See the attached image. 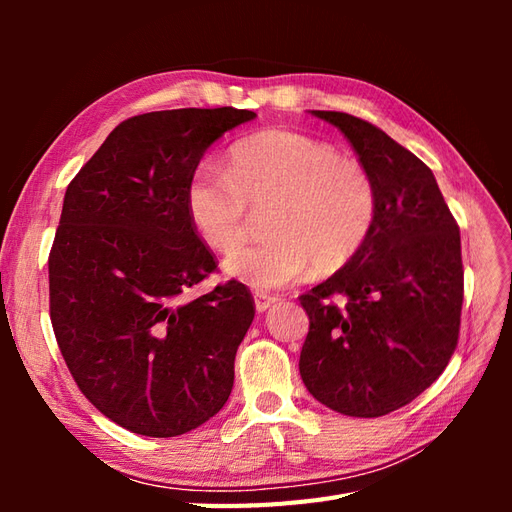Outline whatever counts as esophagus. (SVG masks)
I'll use <instances>...</instances> for the list:
<instances>
[{
  "instance_id": "34e87169",
  "label": "esophagus",
  "mask_w": 512,
  "mask_h": 512,
  "mask_svg": "<svg viewBox=\"0 0 512 512\" xmlns=\"http://www.w3.org/2000/svg\"><path fill=\"white\" fill-rule=\"evenodd\" d=\"M277 301V297H273V294H267V292H256L254 294V305H256V312H267V309Z\"/></svg>"
}]
</instances>
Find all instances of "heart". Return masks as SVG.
<instances>
[{"mask_svg":"<svg viewBox=\"0 0 512 512\" xmlns=\"http://www.w3.org/2000/svg\"><path fill=\"white\" fill-rule=\"evenodd\" d=\"M188 215L211 250L230 254L247 237L250 209L271 207L265 243L226 260L228 275L273 290L312 269L331 273L361 252L380 198L374 177L331 143L292 130H265L230 147L228 170L200 164L185 190Z\"/></svg>","mask_w":512,"mask_h":512,"instance_id":"heart-1","label":"heart"}]
</instances>
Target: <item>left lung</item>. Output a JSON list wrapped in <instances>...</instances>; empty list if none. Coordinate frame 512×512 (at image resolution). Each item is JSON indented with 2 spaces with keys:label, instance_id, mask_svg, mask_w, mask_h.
<instances>
[{
  "label": "left lung",
  "instance_id": "obj_1",
  "mask_svg": "<svg viewBox=\"0 0 512 512\" xmlns=\"http://www.w3.org/2000/svg\"><path fill=\"white\" fill-rule=\"evenodd\" d=\"M312 115L348 138L376 181L380 209L361 252L299 297L309 316L299 371L327 408L384 416L436 382L457 348L459 226L436 177L412 151L354 115Z\"/></svg>",
  "mask_w": 512,
  "mask_h": 512
}]
</instances>
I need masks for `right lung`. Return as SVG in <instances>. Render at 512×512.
<instances>
[{
	"instance_id": "right-lung-1",
	"label": "right lung",
	"mask_w": 512,
	"mask_h": 512,
	"mask_svg": "<svg viewBox=\"0 0 512 512\" xmlns=\"http://www.w3.org/2000/svg\"><path fill=\"white\" fill-rule=\"evenodd\" d=\"M245 108L136 115L70 181L49 254V307L81 393L149 438L203 425L228 401L254 320L237 280L188 301L215 269L185 190L211 143L254 119Z\"/></svg>"
}]
</instances>
